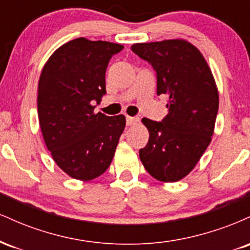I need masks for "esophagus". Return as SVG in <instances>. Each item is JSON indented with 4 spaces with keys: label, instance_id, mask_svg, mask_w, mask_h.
<instances>
[{
    "label": "esophagus",
    "instance_id": "34e87169",
    "mask_svg": "<svg viewBox=\"0 0 250 250\" xmlns=\"http://www.w3.org/2000/svg\"><path fill=\"white\" fill-rule=\"evenodd\" d=\"M140 120L137 117H133V116H127V125H136L139 123Z\"/></svg>",
    "mask_w": 250,
    "mask_h": 250
}]
</instances>
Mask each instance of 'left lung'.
Returning <instances> with one entry per match:
<instances>
[{"mask_svg":"<svg viewBox=\"0 0 250 250\" xmlns=\"http://www.w3.org/2000/svg\"><path fill=\"white\" fill-rule=\"evenodd\" d=\"M131 50L153 65L157 95H168L161 122L143 117L149 140L140 149L143 167L161 182L182 180L211 141L219 110V90L201 51L182 39L135 43Z\"/></svg>","mask_w":250,"mask_h":250,"instance_id":"8db88e82","label":"left lung"}]
</instances>
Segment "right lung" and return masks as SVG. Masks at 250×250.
<instances>
[{
	"mask_svg": "<svg viewBox=\"0 0 250 250\" xmlns=\"http://www.w3.org/2000/svg\"><path fill=\"white\" fill-rule=\"evenodd\" d=\"M123 45L84 37L62 44L43 67L37 113L45 146L65 174L90 181L107 170L125 127V115L95 113L105 94V70Z\"/></svg>",
	"mask_w": 250,
	"mask_h": 250,
	"instance_id": "add662e5",
	"label": "right lung"
}]
</instances>
